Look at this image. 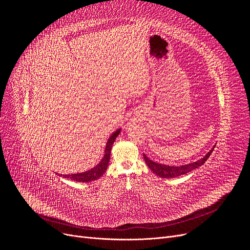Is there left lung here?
<instances>
[{"instance_id":"8db88e82","label":"left lung","mask_w":250,"mask_h":250,"mask_svg":"<svg viewBox=\"0 0 250 250\" xmlns=\"http://www.w3.org/2000/svg\"><path fill=\"white\" fill-rule=\"evenodd\" d=\"M214 148H215V146H214ZM214 148H211L208 154H206V156H203L201 160L195 162V163L185 165V166H179V167H174V166H167V165H162V164L155 163L153 161L149 160V158L145 154H144V160H145V163L147 164L148 168L153 173H155L157 176L163 177V178H172V177H177L180 175H184V174H187V173L200 167V166H202L208 161V158L209 157L210 153L213 152Z\"/></svg>"}]
</instances>
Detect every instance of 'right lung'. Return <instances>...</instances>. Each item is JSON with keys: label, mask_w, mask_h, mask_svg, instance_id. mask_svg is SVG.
Listing matches in <instances>:
<instances>
[{"label": "right lung", "mask_w": 250, "mask_h": 250, "mask_svg": "<svg viewBox=\"0 0 250 250\" xmlns=\"http://www.w3.org/2000/svg\"><path fill=\"white\" fill-rule=\"evenodd\" d=\"M120 134V129H118L116 132H113L110 138L107 141L106 144V148H105V154L102 158V161L98 164L95 168L90 169L88 171L82 172V173H77V174H69V175H63V177L69 178L74 181H81V183H87V181H93L98 178H100L103 173L106 171L107 166L109 163V158H110V151L112 144L115 142L116 138Z\"/></svg>", "instance_id": "right-lung-1"}]
</instances>
